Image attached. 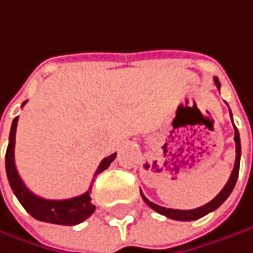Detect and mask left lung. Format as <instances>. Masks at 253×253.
Segmentation results:
<instances>
[{
  "mask_svg": "<svg viewBox=\"0 0 253 253\" xmlns=\"http://www.w3.org/2000/svg\"><path fill=\"white\" fill-rule=\"evenodd\" d=\"M214 82H216V86L220 89V82H218L217 78H214ZM232 117V114H230ZM235 143H236V161H235V167H233V171L230 173V178L229 181L226 182V185L223 187V190L218 193L210 203L201 206V207H197L194 210H175V209H167V207H161L155 203L149 201L143 193L140 191L142 194V198L143 201L149 206L152 210L158 211L159 214L162 216H167V217L172 218V220H181V221H191V220H197V218H201L203 216L214 211L216 209H218L224 201L226 198L230 195V193L233 191L235 185H236V181H238V175H239V165H241V137H239V131L238 128L235 127Z\"/></svg>",
  "mask_w": 253,
  "mask_h": 253,
  "instance_id": "1",
  "label": "left lung"
}]
</instances>
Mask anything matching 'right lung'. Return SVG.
<instances>
[{
  "label": "right lung",
  "instance_id": "1",
  "mask_svg": "<svg viewBox=\"0 0 253 253\" xmlns=\"http://www.w3.org/2000/svg\"><path fill=\"white\" fill-rule=\"evenodd\" d=\"M26 101L23 103V105ZM18 117L12 120L11 130H10V139L5 153V171L7 178L10 182V187L14 191L15 197L21 203V206L26 209V211L40 221L62 224V226H75L85 218H88L95 210V206L91 203V187L85 194L68 198V200H46L42 197L35 195L23 182L20 175L17 172L15 162H14V145H15V128H17ZM117 153H113L107 158H104L101 164L98 165L94 176L101 173L104 169L110 167V164L116 159ZM94 181V179H92Z\"/></svg>",
  "mask_w": 253,
  "mask_h": 253
}]
</instances>
